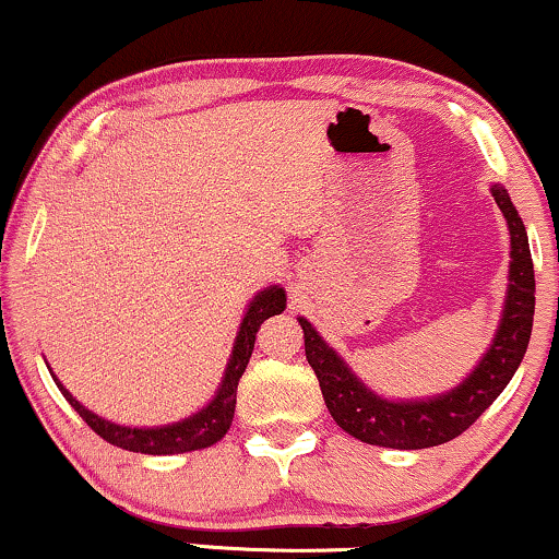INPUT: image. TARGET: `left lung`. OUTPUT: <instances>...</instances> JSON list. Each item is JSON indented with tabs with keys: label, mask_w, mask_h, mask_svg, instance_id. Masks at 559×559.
<instances>
[{
	"label": "left lung",
	"mask_w": 559,
	"mask_h": 559,
	"mask_svg": "<svg viewBox=\"0 0 559 559\" xmlns=\"http://www.w3.org/2000/svg\"><path fill=\"white\" fill-rule=\"evenodd\" d=\"M511 234L509 293L496 338L460 385L437 397L388 401L369 390L352 367L323 342L306 318H297L306 333V357L321 385L333 421L354 439L390 449H426L444 444L467 431L485 408L503 393L524 359L534 323V264L524 221L501 185L490 187Z\"/></svg>",
	"instance_id": "8db88e82"
}]
</instances>
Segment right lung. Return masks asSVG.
<instances>
[{"label": "right lung", "mask_w": 559, "mask_h": 559, "mask_svg": "<svg viewBox=\"0 0 559 559\" xmlns=\"http://www.w3.org/2000/svg\"><path fill=\"white\" fill-rule=\"evenodd\" d=\"M285 306H287V295L280 285L266 287L253 297L249 308H246L241 325H238L234 352H230L226 374H223L221 388H217L215 397L205 405V408L194 413V416L182 418V421L177 424L156 426V429H130V426L105 421L103 416H97V413L84 408V405L79 403L76 397L61 385V382H58V377L53 372H50V377L56 380L61 395L71 403V408L84 418L86 426L115 447L128 449V452H141V454H182V452H194V449L213 447L215 441L226 437V431L230 429V421H234L238 380H241V374L246 372V365H249L251 359L259 325H262L266 318L282 313Z\"/></svg>", "instance_id": "right-lung-1"}]
</instances>
